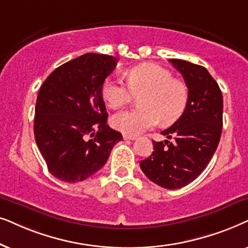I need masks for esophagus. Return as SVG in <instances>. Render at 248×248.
Returning a JSON list of instances; mask_svg holds the SVG:
<instances>
[{"mask_svg":"<svg viewBox=\"0 0 248 248\" xmlns=\"http://www.w3.org/2000/svg\"><path fill=\"white\" fill-rule=\"evenodd\" d=\"M124 140H136V137L131 136V135L124 134Z\"/></svg>","mask_w":248,"mask_h":248,"instance_id":"esophagus-1","label":"esophagus"}]
</instances>
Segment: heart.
I'll use <instances>...</instances> for the list:
<instances>
[{"instance_id":"b5f03b06","label":"heart","mask_w":248,"mask_h":248,"mask_svg":"<svg viewBox=\"0 0 248 248\" xmlns=\"http://www.w3.org/2000/svg\"><path fill=\"white\" fill-rule=\"evenodd\" d=\"M127 85L115 78H108L102 87V96L111 108H119L140 96L138 107L114 114L111 124L121 133L135 135L156 126L158 121L170 124L186 110L189 88L183 79L173 78L172 72L161 65L144 63L124 72Z\"/></svg>"}]
</instances>
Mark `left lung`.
Instances as JSON below:
<instances>
[{
	"mask_svg": "<svg viewBox=\"0 0 248 248\" xmlns=\"http://www.w3.org/2000/svg\"><path fill=\"white\" fill-rule=\"evenodd\" d=\"M189 88L186 110L162 135L172 141L153 140V153L140 161L148 179L167 189L194 181L212 158L222 131L223 100L219 85L202 65L171 59Z\"/></svg>",
	"mask_w": 248,
	"mask_h": 248,
	"instance_id": "1",
	"label": "left lung"
}]
</instances>
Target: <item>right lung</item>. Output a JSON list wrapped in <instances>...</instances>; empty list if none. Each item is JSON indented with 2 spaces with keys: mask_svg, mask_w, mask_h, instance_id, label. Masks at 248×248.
I'll return each mask as SVG.
<instances>
[{
  "mask_svg": "<svg viewBox=\"0 0 248 248\" xmlns=\"http://www.w3.org/2000/svg\"><path fill=\"white\" fill-rule=\"evenodd\" d=\"M117 67L111 55L86 53L55 69L39 90L35 140L47 169L65 183H79L107 163L121 133L108 126L102 96Z\"/></svg>",
  "mask_w": 248,
  "mask_h": 248,
  "instance_id": "obj_1",
  "label": "right lung"
}]
</instances>
